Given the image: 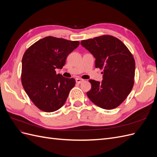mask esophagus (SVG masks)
<instances>
[{
    "label": "esophagus",
    "instance_id": "esophagus-1",
    "mask_svg": "<svg viewBox=\"0 0 157 157\" xmlns=\"http://www.w3.org/2000/svg\"><path fill=\"white\" fill-rule=\"evenodd\" d=\"M83 81H84V80H83V79H81V78H76V82L78 83V84L81 83V82H83Z\"/></svg>",
    "mask_w": 157,
    "mask_h": 157
}]
</instances>
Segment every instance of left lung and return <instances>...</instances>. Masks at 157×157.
<instances>
[{
  "instance_id": "1",
  "label": "left lung",
  "mask_w": 157,
  "mask_h": 157,
  "mask_svg": "<svg viewBox=\"0 0 157 157\" xmlns=\"http://www.w3.org/2000/svg\"><path fill=\"white\" fill-rule=\"evenodd\" d=\"M81 45L95 58V67L103 69L100 82L89 80L91 90L86 94L95 105L107 110L124 101L134 86L136 63L134 57L123 42L111 35L83 40Z\"/></svg>"
}]
</instances>
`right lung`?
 <instances>
[{
	"mask_svg": "<svg viewBox=\"0 0 157 157\" xmlns=\"http://www.w3.org/2000/svg\"><path fill=\"white\" fill-rule=\"evenodd\" d=\"M78 41L46 36L31 45L22 58L21 83L35 105L45 112H54L62 107L74 78L56 74L62 69L68 55L78 46Z\"/></svg>",
	"mask_w": 157,
	"mask_h": 157,
	"instance_id": "add662e5",
	"label": "right lung"
}]
</instances>
